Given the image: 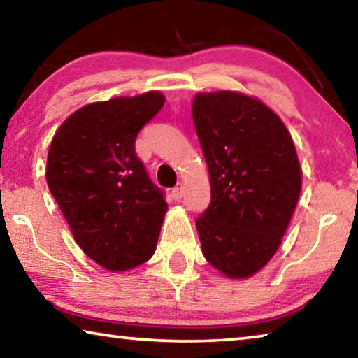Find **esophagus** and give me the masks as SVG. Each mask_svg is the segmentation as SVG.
Returning <instances> with one entry per match:
<instances>
[{
    "instance_id": "esophagus-1",
    "label": "esophagus",
    "mask_w": 358,
    "mask_h": 358,
    "mask_svg": "<svg viewBox=\"0 0 358 358\" xmlns=\"http://www.w3.org/2000/svg\"><path fill=\"white\" fill-rule=\"evenodd\" d=\"M183 194H185V186H183V183H178L177 186L173 187L172 189V197H173V201H181V199H183Z\"/></svg>"
}]
</instances>
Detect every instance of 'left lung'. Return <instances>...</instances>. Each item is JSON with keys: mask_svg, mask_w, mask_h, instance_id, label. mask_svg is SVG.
<instances>
[{"mask_svg": "<svg viewBox=\"0 0 358 358\" xmlns=\"http://www.w3.org/2000/svg\"><path fill=\"white\" fill-rule=\"evenodd\" d=\"M192 120L208 166L211 202L196 227L207 262L230 280L275 256L301 191V167L282 120L238 92L197 93Z\"/></svg>", "mask_w": 358, "mask_h": 358, "instance_id": "obj_1", "label": "left lung"}]
</instances>
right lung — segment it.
Listing matches in <instances>:
<instances>
[{"label":"right lung","mask_w":358,"mask_h":358,"mask_svg":"<svg viewBox=\"0 0 358 358\" xmlns=\"http://www.w3.org/2000/svg\"><path fill=\"white\" fill-rule=\"evenodd\" d=\"M164 102L159 92L93 102L52 138L48 189L76 243L108 271L134 268L156 250L167 203L136 155V137Z\"/></svg>","instance_id":"1"}]
</instances>
